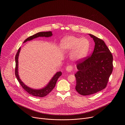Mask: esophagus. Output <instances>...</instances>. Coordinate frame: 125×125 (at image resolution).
Instances as JSON below:
<instances>
[{"mask_svg": "<svg viewBox=\"0 0 125 125\" xmlns=\"http://www.w3.org/2000/svg\"><path fill=\"white\" fill-rule=\"evenodd\" d=\"M66 70L68 73H71L73 71V67L72 66H68L66 68Z\"/></svg>", "mask_w": 125, "mask_h": 125, "instance_id": "esophagus-1", "label": "esophagus"}]
</instances>
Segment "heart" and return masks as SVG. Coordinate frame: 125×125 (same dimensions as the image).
<instances>
[{"label": "heart", "mask_w": 125, "mask_h": 125, "mask_svg": "<svg viewBox=\"0 0 125 125\" xmlns=\"http://www.w3.org/2000/svg\"><path fill=\"white\" fill-rule=\"evenodd\" d=\"M60 47L65 52L72 51L71 59L74 62H77L83 60L87 55L89 49V42L85 38L79 39L70 36L61 41Z\"/></svg>", "instance_id": "heart-1"}]
</instances>
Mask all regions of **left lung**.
Segmentation results:
<instances>
[{
  "mask_svg": "<svg viewBox=\"0 0 125 125\" xmlns=\"http://www.w3.org/2000/svg\"><path fill=\"white\" fill-rule=\"evenodd\" d=\"M95 42L92 55L77 61L78 71L75 74L76 90L87 96L104 89L113 69V57L103 41L89 34Z\"/></svg>",
  "mask_w": 125,
  "mask_h": 125,
  "instance_id": "left-lung-1",
  "label": "left lung"
}]
</instances>
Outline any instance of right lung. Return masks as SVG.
Instances as JSON below:
<instances>
[{"label":"right lung","instance_id":"obj_1","mask_svg":"<svg viewBox=\"0 0 125 125\" xmlns=\"http://www.w3.org/2000/svg\"><path fill=\"white\" fill-rule=\"evenodd\" d=\"M52 35V32L51 31H48V32H40L35 34L34 35H32L28 38H27L25 41L24 42V43L26 42L27 41H31L34 39L38 38L39 37H50ZM21 50V47L19 48L18 51L15 55V63H16V66H15V74L17 78V80L19 82L21 85L22 87L24 89V90L26 91L29 94L39 97H43L46 96L48 95L50 92L53 89L58 79V78L62 75V73L61 72H57L54 76L52 77L51 80L48 83V84L43 88H41L39 89H35L33 88H31L26 85L21 81L20 78V77L18 74V57L19 55V53Z\"/></svg>","mask_w":125,"mask_h":125}]
</instances>
